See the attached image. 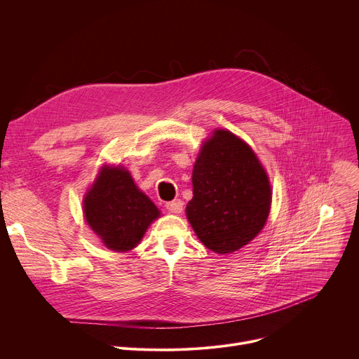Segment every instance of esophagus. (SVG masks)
I'll return each instance as SVG.
<instances>
[{
  "mask_svg": "<svg viewBox=\"0 0 359 359\" xmlns=\"http://www.w3.org/2000/svg\"><path fill=\"white\" fill-rule=\"evenodd\" d=\"M166 209L170 213H182V210H183V201L180 198L169 201V203H166Z\"/></svg>",
  "mask_w": 359,
  "mask_h": 359,
  "instance_id": "1",
  "label": "esophagus"
}]
</instances>
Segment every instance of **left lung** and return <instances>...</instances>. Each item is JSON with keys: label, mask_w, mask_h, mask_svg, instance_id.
Wrapping results in <instances>:
<instances>
[{"label": "left lung", "mask_w": 359, "mask_h": 359, "mask_svg": "<svg viewBox=\"0 0 359 359\" xmlns=\"http://www.w3.org/2000/svg\"><path fill=\"white\" fill-rule=\"evenodd\" d=\"M191 182L186 216L209 250L230 254L262 231L270 213L271 186L259 158L238 136L215 130L200 149Z\"/></svg>", "instance_id": "left-lung-1"}]
</instances>
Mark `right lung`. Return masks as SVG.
<instances>
[{"label":"right lung","mask_w":359,"mask_h":359,"mask_svg":"<svg viewBox=\"0 0 359 359\" xmlns=\"http://www.w3.org/2000/svg\"><path fill=\"white\" fill-rule=\"evenodd\" d=\"M83 215L93 233L109 250L135 248L159 209L135 184L122 166H104L83 198Z\"/></svg>","instance_id":"1"}]
</instances>
